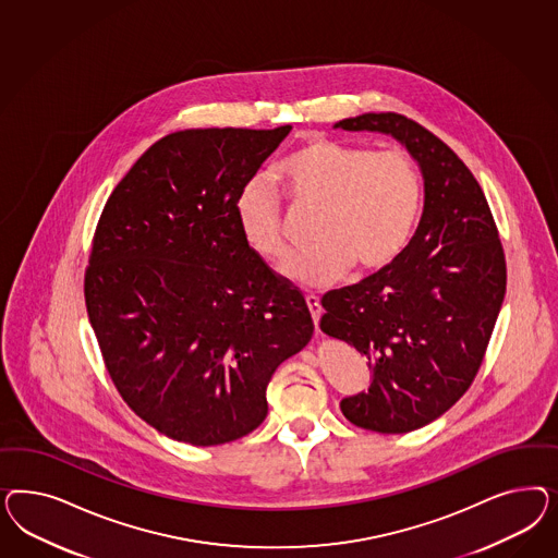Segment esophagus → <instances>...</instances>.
Returning <instances> with one entry per match:
<instances>
[{
    "instance_id": "1",
    "label": "esophagus",
    "mask_w": 558,
    "mask_h": 558,
    "mask_svg": "<svg viewBox=\"0 0 558 558\" xmlns=\"http://www.w3.org/2000/svg\"><path fill=\"white\" fill-rule=\"evenodd\" d=\"M306 306H308V311H311V317H313V323H315V327H319V319H322V303H319V299L315 296V294H308L306 296Z\"/></svg>"
}]
</instances>
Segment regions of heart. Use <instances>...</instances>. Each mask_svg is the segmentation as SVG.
<instances>
[{"mask_svg":"<svg viewBox=\"0 0 558 558\" xmlns=\"http://www.w3.org/2000/svg\"><path fill=\"white\" fill-rule=\"evenodd\" d=\"M278 184L296 208L319 210L313 225L317 245L280 266L288 282L306 290L336 284L352 266L387 268L405 252L422 215V173L405 151L315 138L280 166ZM235 215L254 252L268 259L287 255L282 204L268 182L243 187Z\"/></svg>","mask_w":558,"mask_h":558,"instance_id":"heart-1","label":"heart"}]
</instances>
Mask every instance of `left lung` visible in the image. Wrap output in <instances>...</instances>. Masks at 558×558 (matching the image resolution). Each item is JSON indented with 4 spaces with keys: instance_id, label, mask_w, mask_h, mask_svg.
<instances>
[{
    "instance_id": "8db88e82",
    "label": "left lung",
    "mask_w": 558,
    "mask_h": 558,
    "mask_svg": "<svg viewBox=\"0 0 558 558\" xmlns=\"http://www.w3.org/2000/svg\"><path fill=\"white\" fill-rule=\"evenodd\" d=\"M333 129L392 136L422 171V219L405 252L322 299L323 333L352 343L372 374L341 413L362 429L407 434L471 387L506 296L504 247L471 169L422 124L368 112Z\"/></svg>"
}]
</instances>
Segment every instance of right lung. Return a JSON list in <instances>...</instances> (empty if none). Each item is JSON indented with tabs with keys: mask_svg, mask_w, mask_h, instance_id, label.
I'll use <instances>...</instances> for the list:
<instances>
[{
	"mask_svg": "<svg viewBox=\"0 0 558 558\" xmlns=\"http://www.w3.org/2000/svg\"><path fill=\"white\" fill-rule=\"evenodd\" d=\"M290 129L171 133L104 206L87 317L122 399L168 438L219 446L254 432L271 374L313 336L303 292L245 243L235 215Z\"/></svg>",
	"mask_w": 558,
	"mask_h": 558,
	"instance_id": "1",
	"label": "right lung"
}]
</instances>
